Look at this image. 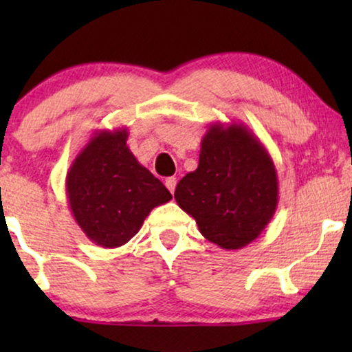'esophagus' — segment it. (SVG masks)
I'll return each mask as SVG.
<instances>
[{
    "mask_svg": "<svg viewBox=\"0 0 352 352\" xmlns=\"http://www.w3.org/2000/svg\"><path fill=\"white\" fill-rule=\"evenodd\" d=\"M176 177H168V179L165 181V186L168 187V190H170L171 192V194H173V192H175V189H176Z\"/></svg>",
    "mask_w": 352,
    "mask_h": 352,
    "instance_id": "34e87169",
    "label": "esophagus"
}]
</instances>
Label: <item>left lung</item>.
Returning <instances> with one entry per match:
<instances>
[{"mask_svg":"<svg viewBox=\"0 0 352 352\" xmlns=\"http://www.w3.org/2000/svg\"><path fill=\"white\" fill-rule=\"evenodd\" d=\"M175 199L206 240L240 250L261 235L276 213V165L243 123H213L201 139L199 166L177 182Z\"/></svg>","mask_w":352,"mask_h":352,"instance_id":"8db88e82","label":"left lung"}]
</instances>
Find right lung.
Returning <instances> with one entry per match:
<instances>
[{"instance_id": "1", "label": "right lung", "mask_w": 352, "mask_h": 352, "mask_svg": "<svg viewBox=\"0 0 352 352\" xmlns=\"http://www.w3.org/2000/svg\"><path fill=\"white\" fill-rule=\"evenodd\" d=\"M128 129H98L67 171L72 214L91 242L117 248L142 228L148 213L173 199L129 151Z\"/></svg>"}]
</instances>
